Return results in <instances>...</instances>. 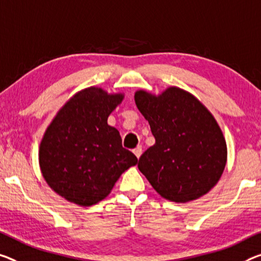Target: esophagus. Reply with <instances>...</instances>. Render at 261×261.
Segmentation results:
<instances>
[{"label":"esophagus","mask_w":261,"mask_h":261,"mask_svg":"<svg viewBox=\"0 0 261 261\" xmlns=\"http://www.w3.org/2000/svg\"><path fill=\"white\" fill-rule=\"evenodd\" d=\"M133 153L135 154V156H136V158H140V156H141V154H142V147L141 146H138V147H136L135 148V149L133 150Z\"/></svg>","instance_id":"1"}]
</instances>
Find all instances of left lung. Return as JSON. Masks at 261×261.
<instances>
[{"mask_svg":"<svg viewBox=\"0 0 261 261\" xmlns=\"http://www.w3.org/2000/svg\"><path fill=\"white\" fill-rule=\"evenodd\" d=\"M134 100L155 138L138 164L155 191L176 203L207 194L227 161L225 138L211 112L177 86L158 95L138 90Z\"/></svg>","mask_w":261,"mask_h":261,"instance_id":"1","label":"left lung"}]
</instances>
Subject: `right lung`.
I'll use <instances>...</instances> for the list:
<instances>
[{"label": "right lung", "mask_w": 261, "mask_h": 261, "mask_svg": "<svg viewBox=\"0 0 261 261\" xmlns=\"http://www.w3.org/2000/svg\"><path fill=\"white\" fill-rule=\"evenodd\" d=\"M123 98V93L86 87L72 95L47 126L39 144V168L47 186L67 202L99 203L122 172L138 163L122 147L119 130L107 123Z\"/></svg>", "instance_id": "obj_1"}]
</instances>
